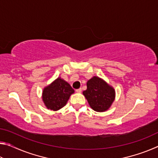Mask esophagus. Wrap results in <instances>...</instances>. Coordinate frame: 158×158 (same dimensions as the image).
Returning <instances> with one entry per match:
<instances>
[{"label": "esophagus", "instance_id": "34e87169", "mask_svg": "<svg viewBox=\"0 0 158 158\" xmlns=\"http://www.w3.org/2000/svg\"><path fill=\"white\" fill-rule=\"evenodd\" d=\"M81 88H80V89H77L76 90V92L77 93H81Z\"/></svg>", "mask_w": 158, "mask_h": 158}]
</instances>
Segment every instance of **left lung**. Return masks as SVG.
Here are the masks:
<instances>
[{
    "label": "left lung",
    "mask_w": 158,
    "mask_h": 158,
    "mask_svg": "<svg viewBox=\"0 0 158 158\" xmlns=\"http://www.w3.org/2000/svg\"><path fill=\"white\" fill-rule=\"evenodd\" d=\"M87 89L83 92L93 110L103 112L108 110L115 99V90L100 77L94 76L87 81Z\"/></svg>",
    "instance_id": "8db88e82"
}]
</instances>
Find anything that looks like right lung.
Returning <instances> with one entry per match:
<instances>
[{
  "label": "right lung",
  "mask_w": 158,
  "mask_h": 158,
  "mask_svg": "<svg viewBox=\"0 0 158 158\" xmlns=\"http://www.w3.org/2000/svg\"><path fill=\"white\" fill-rule=\"evenodd\" d=\"M74 90L68 82L58 77L42 91V100L48 109L58 111L65 106Z\"/></svg>",
  "instance_id": "add662e5"
}]
</instances>
